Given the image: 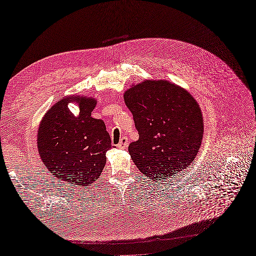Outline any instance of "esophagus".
<instances>
[{
	"instance_id": "1",
	"label": "esophagus",
	"mask_w": 256,
	"mask_h": 256,
	"mask_svg": "<svg viewBox=\"0 0 256 256\" xmlns=\"http://www.w3.org/2000/svg\"><path fill=\"white\" fill-rule=\"evenodd\" d=\"M128 144H129L128 138H127V136H122V138H120V143L118 144V148H127Z\"/></svg>"
}]
</instances>
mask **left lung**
Masks as SVG:
<instances>
[{
    "mask_svg": "<svg viewBox=\"0 0 256 256\" xmlns=\"http://www.w3.org/2000/svg\"><path fill=\"white\" fill-rule=\"evenodd\" d=\"M138 140L128 152L134 164L152 180H166L194 160L204 132L196 102L184 88L168 81H144L126 90Z\"/></svg>",
    "mask_w": 256,
    "mask_h": 256,
    "instance_id": "8db88e82",
    "label": "left lung"
}]
</instances>
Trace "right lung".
Instances as JSON below:
<instances>
[{
  "label": "right lung",
  "mask_w": 256,
  "mask_h": 256,
  "mask_svg": "<svg viewBox=\"0 0 256 256\" xmlns=\"http://www.w3.org/2000/svg\"><path fill=\"white\" fill-rule=\"evenodd\" d=\"M70 101L80 104L78 118L68 109ZM96 102L80 96L60 100L46 113L37 134L38 152L48 171L84 188L99 178L112 147L104 122L90 116Z\"/></svg>",
  "instance_id": "right-lung-1"
}]
</instances>
